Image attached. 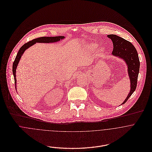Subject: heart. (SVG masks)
Here are the masks:
<instances>
[{
  "label": "heart",
  "instance_id": "obj_1",
  "mask_svg": "<svg viewBox=\"0 0 152 152\" xmlns=\"http://www.w3.org/2000/svg\"><path fill=\"white\" fill-rule=\"evenodd\" d=\"M97 47V44L95 43L89 44L88 45V49L90 52H94Z\"/></svg>",
  "mask_w": 152,
  "mask_h": 152
}]
</instances>
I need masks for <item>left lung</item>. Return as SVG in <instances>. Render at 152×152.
Here are the masks:
<instances>
[{"mask_svg":"<svg viewBox=\"0 0 152 152\" xmlns=\"http://www.w3.org/2000/svg\"><path fill=\"white\" fill-rule=\"evenodd\" d=\"M107 37L111 39L113 43L112 56L123 60L128 67L130 89L127 97L121 104L122 105L127 101L136 88L140 67L138 54L133 45L124 39L115 34H109Z\"/></svg>","mask_w":152,"mask_h":152,"instance_id":"left-lung-1","label":"left lung"}]
</instances>
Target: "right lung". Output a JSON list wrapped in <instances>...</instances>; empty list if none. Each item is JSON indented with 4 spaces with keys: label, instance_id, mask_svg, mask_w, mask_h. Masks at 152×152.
Here are the masks:
<instances>
[{
    "label": "right lung",
    "instance_id": "right-lung-1",
    "mask_svg": "<svg viewBox=\"0 0 152 152\" xmlns=\"http://www.w3.org/2000/svg\"><path fill=\"white\" fill-rule=\"evenodd\" d=\"M65 39L64 36H56V37H39L37 39H35L27 43L24 44L20 50H19L17 56L16 57V58L13 62V74L14 76V79H15V88H16V68L18 65V64L19 63V61L22 57V55L24 53V51L28 48L32 46L33 45L35 44L36 43H56L58 42H60V40H63ZM17 90V89H16Z\"/></svg>",
    "mask_w": 152,
    "mask_h": 152
}]
</instances>
